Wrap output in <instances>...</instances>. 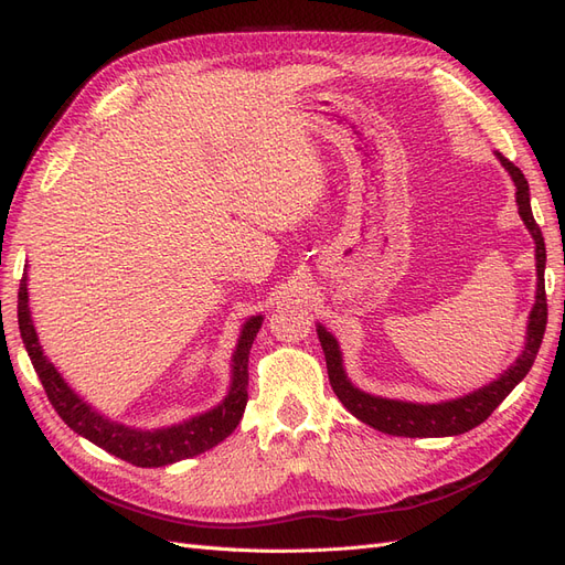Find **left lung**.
<instances>
[{"label": "left lung", "mask_w": 565, "mask_h": 565, "mask_svg": "<svg viewBox=\"0 0 565 565\" xmlns=\"http://www.w3.org/2000/svg\"><path fill=\"white\" fill-rule=\"evenodd\" d=\"M502 167L509 172L511 181L516 185V204L519 214L523 218L525 228L530 231L535 241V266H537V292H535V306L527 316V332H525V347L521 355L511 363L498 380L476 388L467 396H459L452 401L440 403H409V401H393L365 393L349 380L344 370V358L339 351V341L332 337L318 322L316 332L320 339V347L324 351V363H328V374L332 391L353 417L370 424L372 429H377L388 436H405V438H440V436H459L473 426L483 424L492 409L498 407L514 386L525 377L535 363V355L540 351L544 328H546V295H544V264H546V249L544 237L540 226L533 218V210H530V188L521 169L509 162L502 152H494Z\"/></svg>", "instance_id": "8db88e82"}]
</instances>
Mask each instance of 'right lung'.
<instances>
[{
  "instance_id": "1",
  "label": "right lung",
  "mask_w": 565,
  "mask_h": 565,
  "mask_svg": "<svg viewBox=\"0 0 565 565\" xmlns=\"http://www.w3.org/2000/svg\"><path fill=\"white\" fill-rule=\"evenodd\" d=\"M28 301V273H23L19 289V330L32 367H35L58 417L71 426L75 434L92 440L94 446L104 448L106 452L136 467H164L218 446V443L228 438L235 431V426L241 424L247 405L249 349L254 344L256 332L262 328L264 316H252L243 324L231 358V386L224 401L207 409V413L183 419L172 426H162V429H136V426L119 424L106 415H100L98 409H94L87 401L79 398L77 393L67 386V382L61 377V372L44 355Z\"/></svg>"
}]
</instances>
